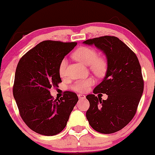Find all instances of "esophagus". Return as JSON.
I'll list each match as a JSON object with an SVG mask.
<instances>
[{"mask_svg":"<svg viewBox=\"0 0 155 155\" xmlns=\"http://www.w3.org/2000/svg\"><path fill=\"white\" fill-rule=\"evenodd\" d=\"M78 97H79V99H85V96L84 94H78Z\"/></svg>","mask_w":155,"mask_h":155,"instance_id":"34e87169","label":"esophagus"}]
</instances>
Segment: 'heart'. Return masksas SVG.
I'll return each instance as SVG.
<instances>
[{
  "label": "heart",
  "instance_id": "1",
  "mask_svg": "<svg viewBox=\"0 0 155 155\" xmlns=\"http://www.w3.org/2000/svg\"><path fill=\"white\" fill-rule=\"evenodd\" d=\"M73 58L78 61L88 66L89 70L97 77H104L108 70V62L105 57L97 55V51L95 48L90 46H81L73 51ZM66 59L61 61L58 68V73L61 77L66 76L67 68ZM94 82L92 78H87L76 81L70 86L72 90L77 92H85L91 85Z\"/></svg>",
  "mask_w": 155,
  "mask_h": 155
}]
</instances>
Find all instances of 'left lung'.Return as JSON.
<instances>
[{"label": "left lung", "instance_id": "left-lung-1", "mask_svg": "<svg viewBox=\"0 0 155 155\" xmlns=\"http://www.w3.org/2000/svg\"><path fill=\"white\" fill-rule=\"evenodd\" d=\"M85 44H94L107 55L108 70L105 78L88 94L90 107L86 118L91 127L101 134H113L124 127L137 112L144 88L141 66L135 53L114 36L89 39ZM106 93V101L95 96Z\"/></svg>", "mask_w": 155, "mask_h": 155}]
</instances>
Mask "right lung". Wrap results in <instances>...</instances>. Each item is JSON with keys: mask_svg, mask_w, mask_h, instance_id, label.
<instances>
[{"mask_svg": "<svg viewBox=\"0 0 155 155\" xmlns=\"http://www.w3.org/2000/svg\"><path fill=\"white\" fill-rule=\"evenodd\" d=\"M77 43L45 40L26 52L18 61L14 79L13 96L21 118L30 129L44 136H54L67 125L78 101L76 94L64 91L55 100L51 87H58L61 61Z\"/></svg>", "mask_w": 155, "mask_h": 155, "instance_id": "1", "label": "right lung"}]
</instances>
